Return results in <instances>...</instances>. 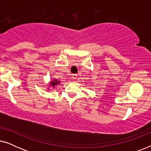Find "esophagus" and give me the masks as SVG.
<instances>
[{
	"label": "esophagus",
	"instance_id": "obj_1",
	"mask_svg": "<svg viewBox=\"0 0 151 151\" xmlns=\"http://www.w3.org/2000/svg\"><path fill=\"white\" fill-rule=\"evenodd\" d=\"M77 74H72V78H73V79H76V78H77Z\"/></svg>",
	"mask_w": 151,
	"mask_h": 151
}]
</instances>
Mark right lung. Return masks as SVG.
Returning a JSON list of instances; mask_svg holds the SVG:
<instances>
[{
  "label": "right lung",
  "mask_w": 151,
  "mask_h": 151,
  "mask_svg": "<svg viewBox=\"0 0 151 151\" xmlns=\"http://www.w3.org/2000/svg\"><path fill=\"white\" fill-rule=\"evenodd\" d=\"M58 81H57V80H54V81H53V82H51V86H54L55 84H58Z\"/></svg>",
  "instance_id": "right-lung-1"
}]
</instances>
